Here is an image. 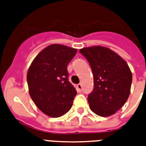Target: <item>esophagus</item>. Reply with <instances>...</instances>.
Instances as JSON below:
<instances>
[{
	"mask_svg": "<svg viewBox=\"0 0 146 146\" xmlns=\"http://www.w3.org/2000/svg\"><path fill=\"white\" fill-rule=\"evenodd\" d=\"M76 89H77V91L79 92H82V85L78 84L77 86H76Z\"/></svg>",
	"mask_w": 146,
	"mask_h": 146,
	"instance_id": "esophagus-1",
	"label": "esophagus"
}]
</instances>
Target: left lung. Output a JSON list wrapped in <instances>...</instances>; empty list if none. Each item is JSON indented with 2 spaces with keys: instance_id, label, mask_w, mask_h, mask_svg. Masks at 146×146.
<instances>
[{
  "instance_id": "1",
  "label": "left lung",
  "mask_w": 146,
  "mask_h": 146,
  "mask_svg": "<svg viewBox=\"0 0 146 146\" xmlns=\"http://www.w3.org/2000/svg\"><path fill=\"white\" fill-rule=\"evenodd\" d=\"M80 52L89 61L94 76V89L88 96L92 111L101 117L115 113L130 93L132 73L120 55L102 46L84 48Z\"/></svg>"
}]
</instances>
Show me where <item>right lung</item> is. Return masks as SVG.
<instances>
[{"instance_id":"1","label":"right lung","mask_w":146,"mask_h":146,"mask_svg":"<svg viewBox=\"0 0 146 146\" xmlns=\"http://www.w3.org/2000/svg\"><path fill=\"white\" fill-rule=\"evenodd\" d=\"M73 48L53 44L41 51L27 72L29 92L46 115L59 117L73 105L76 90L69 82L67 65L76 54Z\"/></svg>"}]
</instances>
